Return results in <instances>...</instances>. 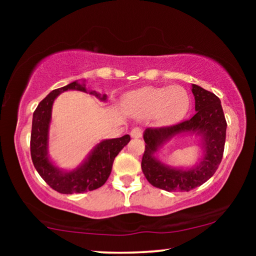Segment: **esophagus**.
I'll return each mask as SVG.
<instances>
[{
	"instance_id": "1",
	"label": "esophagus",
	"mask_w": 256,
	"mask_h": 256,
	"mask_svg": "<svg viewBox=\"0 0 256 256\" xmlns=\"http://www.w3.org/2000/svg\"><path fill=\"white\" fill-rule=\"evenodd\" d=\"M142 134H143V130H142V128H140V127L132 128L130 132V136L132 138H140L142 136Z\"/></svg>"
}]
</instances>
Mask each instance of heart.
I'll list each match as a JSON object with an SVG mask.
<instances>
[{"label":"heart","instance_id":"b5f03b06","mask_svg":"<svg viewBox=\"0 0 256 256\" xmlns=\"http://www.w3.org/2000/svg\"><path fill=\"white\" fill-rule=\"evenodd\" d=\"M129 107L142 116H152L162 124L177 122L190 106V96L182 86L146 87L129 98Z\"/></svg>","mask_w":256,"mask_h":256}]
</instances>
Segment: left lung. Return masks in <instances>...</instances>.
<instances>
[{
    "label": "left lung",
    "mask_w": 256,
    "mask_h": 256,
    "mask_svg": "<svg viewBox=\"0 0 256 256\" xmlns=\"http://www.w3.org/2000/svg\"><path fill=\"white\" fill-rule=\"evenodd\" d=\"M196 114L177 124L146 128L143 132L146 150L142 157V171L152 186L162 190L190 191L208 180L222 160L226 140V118L220 99L216 94L192 84ZM194 134L201 138L203 157L197 166L180 170L160 162L154 154L164 142L176 134Z\"/></svg>",
    "instance_id": "left-lung-1"
}]
</instances>
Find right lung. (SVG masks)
<instances>
[{
  "instance_id": "right-lung-1",
  "label": "right lung",
  "mask_w": 256,
  "mask_h": 256,
  "mask_svg": "<svg viewBox=\"0 0 256 256\" xmlns=\"http://www.w3.org/2000/svg\"><path fill=\"white\" fill-rule=\"evenodd\" d=\"M70 90H82L87 93L85 84L73 82L60 88L54 90L38 104L32 116L30 152L32 163L40 177L59 194H72L93 191L106 183L112 172L114 158L130 141V136L124 135L118 138L104 140L94 146L87 158L78 168L71 171L60 170L48 158V129H50L52 104L59 94ZM90 94L104 101L106 94L100 96L96 90Z\"/></svg>"
}]
</instances>
